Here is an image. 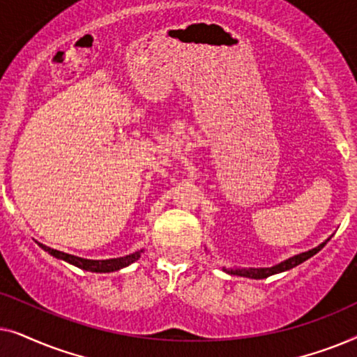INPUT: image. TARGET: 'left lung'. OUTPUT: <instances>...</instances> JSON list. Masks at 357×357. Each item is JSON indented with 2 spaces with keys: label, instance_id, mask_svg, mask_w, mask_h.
<instances>
[{
  "label": "left lung",
  "instance_id": "obj_1",
  "mask_svg": "<svg viewBox=\"0 0 357 357\" xmlns=\"http://www.w3.org/2000/svg\"><path fill=\"white\" fill-rule=\"evenodd\" d=\"M330 238L331 237L326 238L325 242H321L320 245L310 248V250L297 253V255L287 258V260L278 263V265H273L270 268H241V266L226 268V266H224L222 271H226L227 275H231V276L250 278V280H265V278H268V276H273V275H278V273L287 271V270H291V268H294L297 265H301V263H304L305 260H309L310 257H314L317 252H320L321 248L326 245V242H328Z\"/></svg>",
  "mask_w": 357,
  "mask_h": 357
}]
</instances>
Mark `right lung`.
Returning a JSON list of instances; mask_svg holds the SVG:
<instances>
[{
    "label": "right lung",
    "mask_w": 357,
    "mask_h": 357,
    "mask_svg": "<svg viewBox=\"0 0 357 357\" xmlns=\"http://www.w3.org/2000/svg\"><path fill=\"white\" fill-rule=\"evenodd\" d=\"M38 245H40L45 252L50 253L52 257L58 258V260H63V261L70 263V265H75L77 268H81V270L92 271V273L119 271V270H121V268H125V266L131 265V263H135L141 257V253H143V248H141V250H136L133 253H130V255L120 257V258H109V260H87V258H81V257H76V255H70V253L55 250V248L43 245V243H38Z\"/></svg>",
    "instance_id": "1"
}]
</instances>
